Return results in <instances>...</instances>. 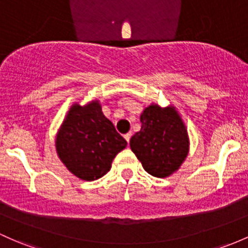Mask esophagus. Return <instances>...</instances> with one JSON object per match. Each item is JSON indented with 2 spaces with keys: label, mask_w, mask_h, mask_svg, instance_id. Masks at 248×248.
<instances>
[{
  "label": "esophagus",
  "mask_w": 248,
  "mask_h": 248,
  "mask_svg": "<svg viewBox=\"0 0 248 248\" xmlns=\"http://www.w3.org/2000/svg\"><path fill=\"white\" fill-rule=\"evenodd\" d=\"M131 136H132L131 132H127L126 135H124V138H125V140H126L127 143H130V140H131Z\"/></svg>",
  "instance_id": "1"
}]
</instances>
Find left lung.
Returning <instances> with one entry per match:
<instances>
[{
  "mask_svg": "<svg viewBox=\"0 0 248 248\" xmlns=\"http://www.w3.org/2000/svg\"><path fill=\"white\" fill-rule=\"evenodd\" d=\"M140 130L130 148L148 174L164 178L176 172L189 154L188 130L172 104H150L140 113Z\"/></svg>",
  "mask_w": 248,
  "mask_h": 248,
  "instance_id": "1",
  "label": "left lung"
}]
</instances>
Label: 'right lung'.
I'll return each mask as SVG.
<instances>
[{
  "label": "right lung",
  "instance_id": "right-lung-1",
  "mask_svg": "<svg viewBox=\"0 0 248 248\" xmlns=\"http://www.w3.org/2000/svg\"><path fill=\"white\" fill-rule=\"evenodd\" d=\"M126 144L112 122L104 116L97 99L85 105L72 104L55 136L60 161L84 181H94L108 174L114 157Z\"/></svg>",
  "mask_w": 248,
  "mask_h": 248
}]
</instances>
